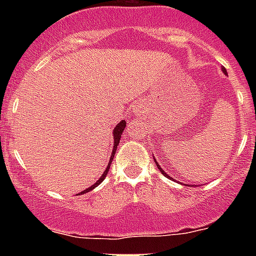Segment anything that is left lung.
I'll return each instance as SVG.
<instances>
[{"label": "left lung", "mask_w": 256, "mask_h": 256, "mask_svg": "<svg viewBox=\"0 0 256 256\" xmlns=\"http://www.w3.org/2000/svg\"><path fill=\"white\" fill-rule=\"evenodd\" d=\"M222 72H223V73H224L226 76H227V70H226L224 68H222ZM154 160H155V162H156V166H158V169H159V170L162 172V176H165V177H166V178H170V180H172V177H170V176H169V174H166V173H165V172H164V169H162V166H160V165L158 164V162H156V159H155V158H154Z\"/></svg>", "instance_id": "1"}]
</instances>
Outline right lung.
<instances>
[{
  "label": "right lung",
  "instance_id": "right-lung-1",
  "mask_svg": "<svg viewBox=\"0 0 256 256\" xmlns=\"http://www.w3.org/2000/svg\"><path fill=\"white\" fill-rule=\"evenodd\" d=\"M126 120H122L120 123H119V124H116V126H115V128H114V130H112V138H114V148H112V156H110V160H108V166H106V169H105V170H104L102 176H101V177L98 178V180H97L96 182H94V184H92L91 187H88V188H86L84 191H82V192H80V194H78V195H82V194H87V192L92 191V190H94V188H96V187L98 186V184H100V183L102 182L104 180H105V178H106V176H108V169H110V164H112V160L114 159L115 151H116L118 144H119V141H120L122 133H123V130H124V128H126Z\"/></svg>",
  "mask_w": 256,
  "mask_h": 256
}]
</instances>
